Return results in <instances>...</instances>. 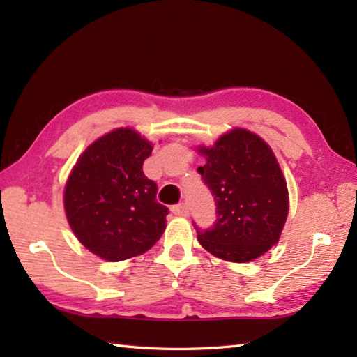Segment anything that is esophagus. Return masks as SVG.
I'll return each mask as SVG.
<instances>
[{
    "label": "esophagus",
    "instance_id": "esophagus-1",
    "mask_svg": "<svg viewBox=\"0 0 357 357\" xmlns=\"http://www.w3.org/2000/svg\"><path fill=\"white\" fill-rule=\"evenodd\" d=\"M172 211L176 216H184L185 218V216L190 215V210H188L187 204H178V206H173Z\"/></svg>",
    "mask_w": 357,
    "mask_h": 357
}]
</instances>
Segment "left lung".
<instances>
[{
	"instance_id": "1",
	"label": "left lung",
	"mask_w": 357,
	"mask_h": 357,
	"mask_svg": "<svg viewBox=\"0 0 357 357\" xmlns=\"http://www.w3.org/2000/svg\"><path fill=\"white\" fill-rule=\"evenodd\" d=\"M207 162L198 173L215 196L216 221L198 231L208 253L230 262H248L276 244L288 215L282 170L268 144L245 130L222 135L213 147H201Z\"/></svg>"
}]
</instances>
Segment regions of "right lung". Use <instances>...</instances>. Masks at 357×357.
<instances>
[{
	"instance_id": "add662e5",
	"label": "right lung",
	"mask_w": 357,
	"mask_h": 357,
	"mask_svg": "<svg viewBox=\"0 0 357 357\" xmlns=\"http://www.w3.org/2000/svg\"><path fill=\"white\" fill-rule=\"evenodd\" d=\"M153 146L132 128H116L86 149L64 190L75 236L101 259L118 262L146 253L165 230L169 208L142 172Z\"/></svg>"
}]
</instances>
